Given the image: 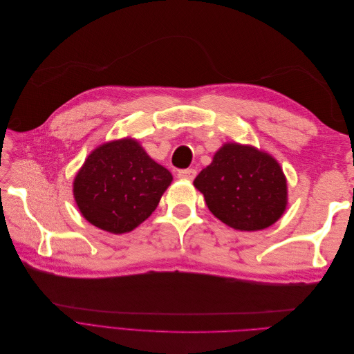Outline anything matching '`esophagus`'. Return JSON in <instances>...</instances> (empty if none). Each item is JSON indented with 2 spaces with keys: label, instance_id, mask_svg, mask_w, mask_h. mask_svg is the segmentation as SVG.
<instances>
[{
  "label": "esophagus",
  "instance_id": "obj_1",
  "mask_svg": "<svg viewBox=\"0 0 354 354\" xmlns=\"http://www.w3.org/2000/svg\"><path fill=\"white\" fill-rule=\"evenodd\" d=\"M177 177L181 178V180H187V181H192L195 177H196V169H192V168H187V169H180L177 173Z\"/></svg>",
  "mask_w": 354,
  "mask_h": 354
}]
</instances>
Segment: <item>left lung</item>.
Returning a JSON list of instances; mask_svg holds the SVG:
<instances>
[{"mask_svg":"<svg viewBox=\"0 0 354 354\" xmlns=\"http://www.w3.org/2000/svg\"><path fill=\"white\" fill-rule=\"evenodd\" d=\"M194 186L209 211L226 226L263 230L279 220L288 205V185L277 160L251 145L226 142L214 153Z\"/></svg>","mask_w":354,"mask_h":354,"instance_id":"obj_1","label":"left lung"}]
</instances>
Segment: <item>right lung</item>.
<instances>
[{
  "mask_svg": "<svg viewBox=\"0 0 354 354\" xmlns=\"http://www.w3.org/2000/svg\"><path fill=\"white\" fill-rule=\"evenodd\" d=\"M173 181L169 171L133 137L97 146L73 178L82 217L104 232L121 234L151 217Z\"/></svg>",
  "mask_w": 354,
  "mask_h": 354,
  "instance_id": "obj_1",
  "label": "right lung"
}]
</instances>
